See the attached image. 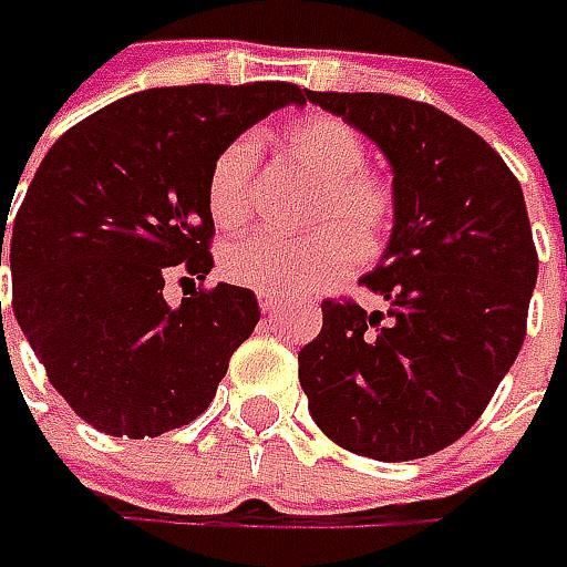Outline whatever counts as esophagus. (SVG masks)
Returning <instances> with one entry per match:
<instances>
[{"label": "esophagus", "mask_w": 567, "mask_h": 567, "mask_svg": "<svg viewBox=\"0 0 567 567\" xmlns=\"http://www.w3.org/2000/svg\"><path fill=\"white\" fill-rule=\"evenodd\" d=\"M258 306H261V312L274 316V312L284 309V299H277V296H258Z\"/></svg>", "instance_id": "esophagus-1"}]
</instances>
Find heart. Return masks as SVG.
Here are the masks:
<instances>
[{
	"label": "heart",
	"mask_w": 567,
	"mask_h": 567,
	"mask_svg": "<svg viewBox=\"0 0 567 567\" xmlns=\"http://www.w3.org/2000/svg\"><path fill=\"white\" fill-rule=\"evenodd\" d=\"M284 151L309 179L302 224L306 236L251 233L229 243L220 268L233 284L265 296H293L316 290L353 268L357 255H379L398 217L394 186L369 169L365 142L350 122L331 113L293 120L284 135ZM207 210L220 229L246 227L258 207L255 144L233 138L207 169Z\"/></svg>",
	"instance_id": "obj_1"
}]
</instances>
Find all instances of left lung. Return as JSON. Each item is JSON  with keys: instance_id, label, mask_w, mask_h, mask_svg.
Masks as SVG:
<instances>
[{"instance_id": "8db88e82", "label": "left lung", "mask_w": 567, "mask_h": 567, "mask_svg": "<svg viewBox=\"0 0 567 567\" xmlns=\"http://www.w3.org/2000/svg\"><path fill=\"white\" fill-rule=\"evenodd\" d=\"M309 100L388 154L398 217L381 265L360 280L388 309L324 299L321 331L299 350V384L331 442L416 461L483 416L527 338L539 258L524 192L495 147L429 103Z\"/></svg>"}]
</instances>
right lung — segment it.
Instances as JSON below:
<instances>
[{"label":"right lung","mask_w":567,"mask_h":567,"mask_svg":"<svg viewBox=\"0 0 567 567\" xmlns=\"http://www.w3.org/2000/svg\"><path fill=\"white\" fill-rule=\"evenodd\" d=\"M306 100L290 81L138 91L47 151L11 239L2 214L14 318L84 423L116 439H157L214 401L229 357L261 318L258 299L246 287L198 284L169 309L164 277L205 280L214 268L205 192L220 147Z\"/></svg>","instance_id":"obj_1"}]
</instances>
